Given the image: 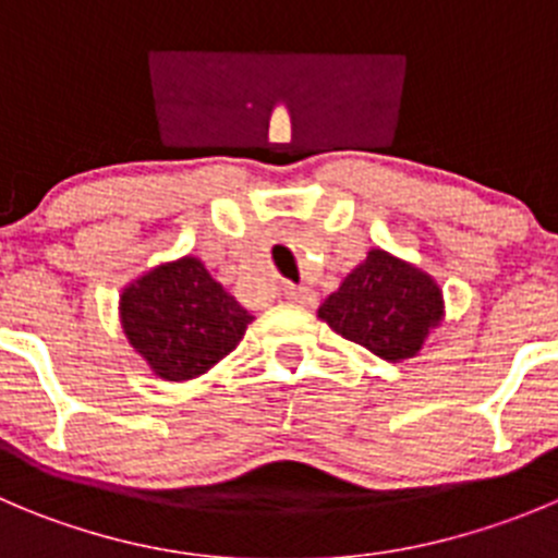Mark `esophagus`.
<instances>
[{
  "instance_id": "esophagus-1",
  "label": "esophagus",
  "mask_w": 558,
  "mask_h": 558,
  "mask_svg": "<svg viewBox=\"0 0 558 558\" xmlns=\"http://www.w3.org/2000/svg\"><path fill=\"white\" fill-rule=\"evenodd\" d=\"M283 294L289 303H300V305L314 303V296H316L314 289H308V286H294V283H286Z\"/></svg>"
}]
</instances>
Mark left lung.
<instances>
[{
  "label": "left lung",
  "mask_w": 558,
  "mask_h": 558,
  "mask_svg": "<svg viewBox=\"0 0 558 558\" xmlns=\"http://www.w3.org/2000/svg\"><path fill=\"white\" fill-rule=\"evenodd\" d=\"M319 319L338 336L361 343L377 357L397 363L424 347L444 319V294L426 272L385 250H368L338 291L319 305Z\"/></svg>",
  "instance_id": "obj_1"
}]
</instances>
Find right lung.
I'll return each instance as SVG.
<instances>
[{"label":"right lung","mask_w":558,"mask_h":558,"mask_svg":"<svg viewBox=\"0 0 558 558\" xmlns=\"http://www.w3.org/2000/svg\"><path fill=\"white\" fill-rule=\"evenodd\" d=\"M253 316L192 255L150 269L121 294L129 343L170 383L208 372L236 350Z\"/></svg>","instance_id":"1"}]
</instances>
